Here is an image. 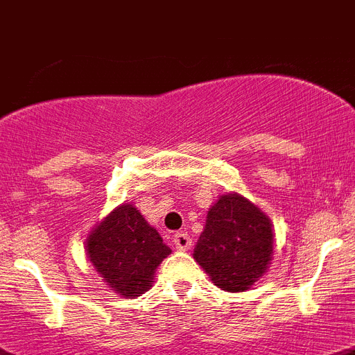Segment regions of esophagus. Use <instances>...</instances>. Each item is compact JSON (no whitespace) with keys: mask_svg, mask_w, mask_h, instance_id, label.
<instances>
[{"mask_svg":"<svg viewBox=\"0 0 355 355\" xmlns=\"http://www.w3.org/2000/svg\"><path fill=\"white\" fill-rule=\"evenodd\" d=\"M173 245L178 250H189L191 245H193V240L187 233H175L173 234Z\"/></svg>","mask_w":355,"mask_h":355,"instance_id":"34e87169","label":"esophagus"}]
</instances>
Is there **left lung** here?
<instances>
[{
	"mask_svg": "<svg viewBox=\"0 0 355 355\" xmlns=\"http://www.w3.org/2000/svg\"><path fill=\"white\" fill-rule=\"evenodd\" d=\"M273 250L270 217L241 194L227 193L208 210L193 256L218 289L245 293L266 273Z\"/></svg>",
	"mask_w": 355,
	"mask_h": 355,
	"instance_id": "8db88e82",
	"label": "left lung"
}]
</instances>
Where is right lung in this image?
Returning a JSON list of instances; mask_svg holds the SVG:
<instances>
[{"label": "right lung", "instance_id": "add662e5", "mask_svg": "<svg viewBox=\"0 0 355 355\" xmlns=\"http://www.w3.org/2000/svg\"><path fill=\"white\" fill-rule=\"evenodd\" d=\"M85 254L108 289L132 300L150 289L171 248L135 205L122 203L87 234Z\"/></svg>", "mask_w": 355, "mask_h": 355}]
</instances>
